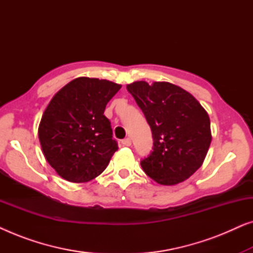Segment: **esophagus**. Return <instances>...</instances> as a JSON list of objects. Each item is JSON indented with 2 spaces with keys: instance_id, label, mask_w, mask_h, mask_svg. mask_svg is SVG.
Here are the masks:
<instances>
[{
  "instance_id": "1",
  "label": "esophagus",
  "mask_w": 253,
  "mask_h": 253,
  "mask_svg": "<svg viewBox=\"0 0 253 253\" xmlns=\"http://www.w3.org/2000/svg\"><path fill=\"white\" fill-rule=\"evenodd\" d=\"M122 145L123 146H130L131 145V139L130 138H126V139L122 140Z\"/></svg>"
}]
</instances>
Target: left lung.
Here are the masks:
<instances>
[{
	"instance_id": "8db88e82",
	"label": "left lung",
	"mask_w": 253,
	"mask_h": 253,
	"mask_svg": "<svg viewBox=\"0 0 253 253\" xmlns=\"http://www.w3.org/2000/svg\"><path fill=\"white\" fill-rule=\"evenodd\" d=\"M126 89L153 137V150L140 161L143 170L162 185L189 178L203 165L212 140L209 114L189 92L170 83L134 82Z\"/></svg>"
}]
</instances>
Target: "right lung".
Returning a JSON list of instances; mask_svg holds the SVG:
<instances>
[{
	"mask_svg": "<svg viewBox=\"0 0 253 253\" xmlns=\"http://www.w3.org/2000/svg\"><path fill=\"white\" fill-rule=\"evenodd\" d=\"M121 85L79 77L62 87L44 110L39 126L43 155L61 177L74 183L95 178L117 151L106 105Z\"/></svg>",
	"mask_w": 253,
	"mask_h": 253,
	"instance_id": "1",
	"label": "right lung"
}]
</instances>
